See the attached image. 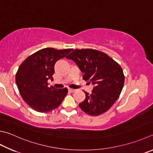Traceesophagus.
I'll list each match as a JSON object with an SVG mask.
<instances>
[{"mask_svg":"<svg viewBox=\"0 0 153 153\" xmlns=\"http://www.w3.org/2000/svg\"><path fill=\"white\" fill-rule=\"evenodd\" d=\"M76 90V89H73V88H68V91H70L71 93H74V92H75Z\"/></svg>","mask_w":153,"mask_h":153,"instance_id":"esophagus-1","label":"esophagus"}]
</instances>
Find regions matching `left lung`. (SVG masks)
<instances>
[{"label": "left lung", "mask_w": 153, "mask_h": 153, "mask_svg": "<svg viewBox=\"0 0 153 153\" xmlns=\"http://www.w3.org/2000/svg\"><path fill=\"white\" fill-rule=\"evenodd\" d=\"M66 58L76 63L83 79L94 85L90 94L79 104L86 114L98 116L107 111L119 99L125 82L120 66L107 54L93 49H76Z\"/></svg>", "instance_id": "8db88e82"}]
</instances>
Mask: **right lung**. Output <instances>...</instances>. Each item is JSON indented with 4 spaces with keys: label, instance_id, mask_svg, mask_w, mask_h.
Masks as SVG:
<instances>
[{
    "label": "right lung",
    "instance_id": "right-lung-1",
    "mask_svg": "<svg viewBox=\"0 0 153 153\" xmlns=\"http://www.w3.org/2000/svg\"><path fill=\"white\" fill-rule=\"evenodd\" d=\"M72 49L46 48L29 56L20 66L16 83L22 98L34 111L48 112L56 108L68 93L67 88L48 87V80H53L54 65Z\"/></svg>",
    "mask_w": 153,
    "mask_h": 153
}]
</instances>
